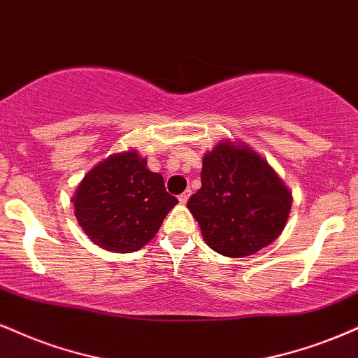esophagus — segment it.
Wrapping results in <instances>:
<instances>
[{"label": "esophagus", "instance_id": "34e87169", "mask_svg": "<svg viewBox=\"0 0 358 358\" xmlns=\"http://www.w3.org/2000/svg\"><path fill=\"white\" fill-rule=\"evenodd\" d=\"M188 198H190V190L183 192L182 195L178 196V201H180V203H187V201H188Z\"/></svg>", "mask_w": 358, "mask_h": 358}]
</instances>
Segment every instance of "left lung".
<instances>
[{
    "label": "left lung",
    "instance_id": "obj_1",
    "mask_svg": "<svg viewBox=\"0 0 358 358\" xmlns=\"http://www.w3.org/2000/svg\"><path fill=\"white\" fill-rule=\"evenodd\" d=\"M292 200L283 180L255 150L220 140L203 155L201 188L187 206L210 248L242 258L278 238Z\"/></svg>",
    "mask_w": 358,
    "mask_h": 358
}]
</instances>
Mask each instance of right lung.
Wrapping results in <instances>:
<instances>
[{
    "label": "right lung",
    "instance_id": "right-lung-1",
    "mask_svg": "<svg viewBox=\"0 0 358 358\" xmlns=\"http://www.w3.org/2000/svg\"><path fill=\"white\" fill-rule=\"evenodd\" d=\"M75 217L94 245L113 253L143 248L178 200L135 148L111 153L81 180L71 198Z\"/></svg>",
    "mask_w": 358,
    "mask_h": 358
}]
</instances>
